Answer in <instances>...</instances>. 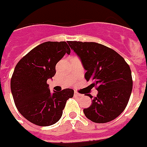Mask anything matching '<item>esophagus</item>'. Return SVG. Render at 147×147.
<instances>
[{"label": "esophagus", "instance_id": "obj_1", "mask_svg": "<svg viewBox=\"0 0 147 147\" xmlns=\"http://www.w3.org/2000/svg\"><path fill=\"white\" fill-rule=\"evenodd\" d=\"M74 96H75V97H80V94L77 93V92H74Z\"/></svg>", "mask_w": 147, "mask_h": 147}]
</instances>
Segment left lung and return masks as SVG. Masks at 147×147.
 I'll list each match as a JSON object with an SVG mask.
<instances>
[{"label": "left lung", "instance_id": "left-lung-1", "mask_svg": "<svg viewBox=\"0 0 147 147\" xmlns=\"http://www.w3.org/2000/svg\"><path fill=\"white\" fill-rule=\"evenodd\" d=\"M69 47L80 58L86 70V80L97 86L98 94L84 113L96 123H105L116 119L124 111L132 89L129 66L119 54L97 42L68 41Z\"/></svg>", "mask_w": 147, "mask_h": 147}]
</instances>
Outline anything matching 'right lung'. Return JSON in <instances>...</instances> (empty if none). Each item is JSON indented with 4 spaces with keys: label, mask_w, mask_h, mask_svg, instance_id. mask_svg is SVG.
I'll return each instance as SVG.
<instances>
[{
    "label": "right lung",
    "mask_w": 147,
    "mask_h": 147,
    "mask_svg": "<svg viewBox=\"0 0 147 147\" xmlns=\"http://www.w3.org/2000/svg\"><path fill=\"white\" fill-rule=\"evenodd\" d=\"M66 53H70L66 42H46L32 49L15 67L11 80L12 96L18 111L33 124H55L68 98L74 96L73 89L50 92L47 84Z\"/></svg>",
    "instance_id": "add662e5"
}]
</instances>
